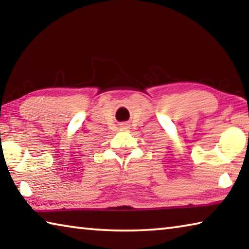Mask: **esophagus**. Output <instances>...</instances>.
Listing matches in <instances>:
<instances>
[{
    "mask_svg": "<svg viewBox=\"0 0 249 249\" xmlns=\"http://www.w3.org/2000/svg\"><path fill=\"white\" fill-rule=\"evenodd\" d=\"M126 128H128V125L127 124L124 125V129H126Z\"/></svg>",
    "mask_w": 249,
    "mask_h": 249,
    "instance_id": "esophagus-1",
    "label": "esophagus"
}]
</instances>
